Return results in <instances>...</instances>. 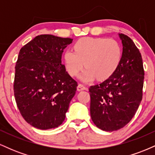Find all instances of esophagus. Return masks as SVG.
Returning <instances> with one entry per match:
<instances>
[{
    "label": "esophagus",
    "instance_id": "obj_1",
    "mask_svg": "<svg viewBox=\"0 0 155 155\" xmlns=\"http://www.w3.org/2000/svg\"><path fill=\"white\" fill-rule=\"evenodd\" d=\"M86 87H85L84 85L81 84H79V85L77 86V90L78 91H82V90H86Z\"/></svg>",
    "mask_w": 155,
    "mask_h": 155
}]
</instances>
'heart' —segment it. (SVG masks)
<instances>
[{"label": "heart", "mask_w": 155, "mask_h": 155, "mask_svg": "<svg viewBox=\"0 0 155 155\" xmlns=\"http://www.w3.org/2000/svg\"><path fill=\"white\" fill-rule=\"evenodd\" d=\"M74 49L64 52L65 69L71 76H76L85 66L80 77L85 82L96 78L101 81L108 79L122 61V47L114 39L86 37L77 41Z\"/></svg>", "instance_id": "b5f03b06"}]
</instances>
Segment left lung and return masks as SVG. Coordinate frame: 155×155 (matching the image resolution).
Returning <instances> with one entry per match:
<instances>
[{"instance_id": "left-lung-1", "label": "left lung", "mask_w": 155, "mask_h": 155, "mask_svg": "<svg viewBox=\"0 0 155 155\" xmlns=\"http://www.w3.org/2000/svg\"><path fill=\"white\" fill-rule=\"evenodd\" d=\"M122 61L116 72L89 89L92 122L105 131L122 128L132 120L142 100L144 79L141 54L132 39L119 33Z\"/></svg>"}]
</instances>
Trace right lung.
Returning <instances> with one entry per match:
<instances>
[{
  "mask_svg": "<svg viewBox=\"0 0 155 155\" xmlns=\"http://www.w3.org/2000/svg\"><path fill=\"white\" fill-rule=\"evenodd\" d=\"M72 41L40 35L19 51L14 92L19 112L33 127L55 128L65 120L78 86L61 61L64 49Z\"/></svg>",
  "mask_w": 155,
  "mask_h": 155,
  "instance_id": "add662e5",
  "label": "right lung"
}]
</instances>
